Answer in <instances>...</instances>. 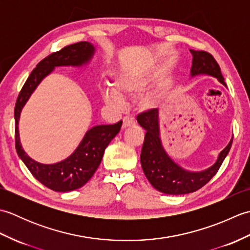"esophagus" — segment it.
Instances as JSON below:
<instances>
[{
	"label": "esophagus",
	"instance_id": "obj_1",
	"mask_svg": "<svg viewBox=\"0 0 250 250\" xmlns=\"http://www.w3.org/2000/svg\"><path fill=\"white\" fill-rule=\"evenodd\" d=\"M134 125V120L131 118V117H125L124 120H122V129L128 128V126H131Z\"/></svg>",
	"mask_w": 250,
	"mask_h": 250
}]
</instances>
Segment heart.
<instances>
[{
	"instance_id": "b5f03b06",
	"label": "heart",
	"mask_w": 250,
	"mask_h": 250,
	"mask_svg": "<svg viewBox=\"0 0 250 250\" xmlns=\"http://www.w3.org/2000/svg\"><path fill=\"white\" fill-rule=\"evenodd\" d=\"M156 74L150 72H126L122 73L116 78L114 90H109L103 94V99L107 104L118 105L122 103V99L126 97H135L143 91L153 81ZM156 99L152 94H146L140 100L141 108L149 110L155 107Z\"/></svg>"
}]
</instances>
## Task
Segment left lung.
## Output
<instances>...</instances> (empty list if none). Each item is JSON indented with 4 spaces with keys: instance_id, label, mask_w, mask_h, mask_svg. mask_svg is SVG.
<instances>
[{
    "instance_id": "obj_1",
    "label": "left lung",
    "mask_w": 250,
    "mask_h": 250,
    "mask_svg": "<svg viewBox=\"0 0 250 250\" xmlns=\"http://www.w3.org/2000/svg\"><path fill=\"white\" fill-rule=\"evenodd\" d=\"M190 52L192 55L191 77L209 75L227 87L220 67L213 56L202 50L190 49ZM137 122L146 131L141 152L143 171L152 187L166 194H187L203 187L218 172L232 146L233 137L225 149L220 151L213 166L200 172L188 171L178 166L164 149L160 136L158 109H149L140 114L137 116Z\"/></svg>"
}]
</instances>
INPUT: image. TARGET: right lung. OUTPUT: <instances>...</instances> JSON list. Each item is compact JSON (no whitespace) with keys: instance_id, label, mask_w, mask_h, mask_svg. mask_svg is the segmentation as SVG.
Segmentation results:
<instances>
[{"instance_id":"add662e5","label":"right lung","mask_w":250,"mask_h":250,"mask_svg":"<svg viewBox=\"0 0 250 250\" xmlns=\"http://www.w3.org/2000/svg\"><path fill=\"white\" fill-rule=\"evenodd\" d=\"M95 47L89 42L68 45L60 51L46 57L36 65L26 79L15 106V143L19 158L31 174L41 184L57 192H67L83 187L97 171L104 155L105 148L119 133L122 121L115 125H101L89 129L83 139L70 157L54 164L40 163L30 158L20 142L19 119L21 110L31 94L58 66L81 67L87 65L94 56Z\"/></svg>"}]
</instances>
